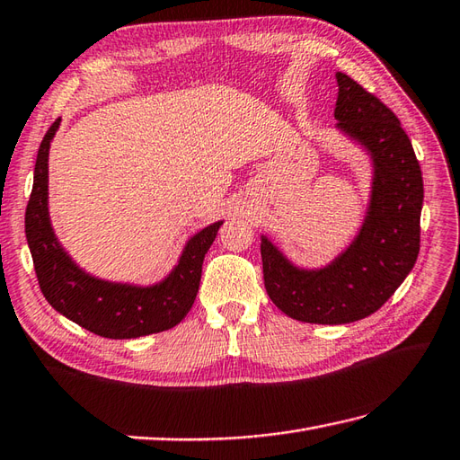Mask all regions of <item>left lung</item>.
Here are the masks:
<instances>
[{
	"instance_id": "obj_1",
	"label": "left lung",
	"mask_w": 460,
	"mask_h": 460,
	"mask_svg": "<svg viewBox=\"0 0 460 460\" xmlns=\"http://www.w3.org/2000/svg\"><path fill=\"white\" fill-rule=\"evenodd\" d=\"M337 129L372 160L367 216L357 237L322 269H300L261 234L264 286L274 305L304 323L341 325L375 314L418 261L423 178L410 137L376 95L337 72Z\"/></svg>"
}]
</instances>
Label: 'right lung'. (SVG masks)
Returning <instances> with one entry per match:
<instances>
[{
  "instance_id": "add662e5",
  "label": "right lung",
  "mask_w": 460,
  "mask_h": 460,
  "mask_svg": "<svg viewBox=\"0 0 460 460\" xmlns=\"http://www.w3.org/2000/svg\"><path fill=\"white\" fill-rule=\"evenodd\" d=\"M58 125L60 119L50 125L39 146L25 211L27 244L42 296L58 314L100 337L137 339L172 329L194 305L204 256L223 221L190 237L178 264L156 284L111 282L88 274L64 251L49 216V151Z\"/></svg>"
}]
</instances>
